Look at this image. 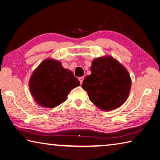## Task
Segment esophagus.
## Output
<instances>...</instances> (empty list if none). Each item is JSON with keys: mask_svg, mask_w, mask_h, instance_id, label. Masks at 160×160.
Masks as SVG:
<instances>
[{"mask_svg": "<svg viewBox=\"0 0 160 160\" xmlns=\"http://www.w3.org/2000/svg\"><path fill=\"white\" fill-rule=\"evenodd\" d=\"M78 80H79V82H80V83H81V84H82V82H83V77H79V78H78Z\"/></svg>", "mask_w": 160, "mask_h": 160, "instance_id": "1", "label": "esophagus"}]
</instances>
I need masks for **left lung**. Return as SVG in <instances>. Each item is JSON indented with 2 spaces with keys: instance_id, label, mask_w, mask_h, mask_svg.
<instances>
[{
  "instance_id": "1",
  "label": "left lung",
  "mask_w": 160,
  "mask_h": 160,
  "mask_svg": "<svg viewBox=\"0 0 160 160\" xmlns=\"http://www.w3.org/2000/svg\"><path fill=\"white\" fill-rule=\"evenodd\" d=\"M91 72L82 86L94 105L103 111H112L124 103L129 96L131 78L120 63L110 56L98 57L92 62Z\"/></svg>"
}]
</instances>
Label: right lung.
Here are the masks:
<instances>
[{"label": "right lung", "instance_id": "right-lung-1", "mask_svg": "<svg viewBox=\"0 0 160 160\" xmlns=\"http://www.w3.org/2000/svg\"><path fill=\"white\" fill-rule=\"evenodd\" d=\"M79 84L72 71L64 69L61 62L52 59L44 60L34 71L29 82L35 101L49 108L66 101L70 91Z\"/></svg>", "mask_w": 160, "mask_h": 160}]
</instances>
